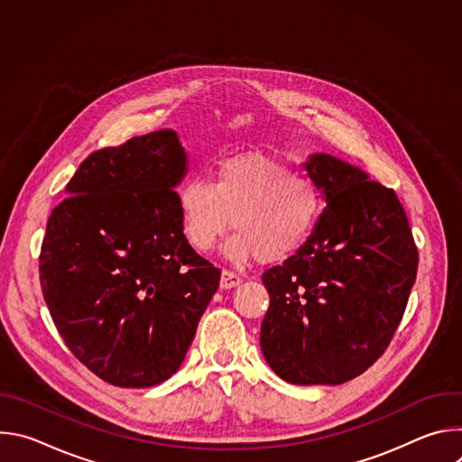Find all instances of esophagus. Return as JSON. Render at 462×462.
I'll list each match as a JSON object with an SVG mask.
<instances>
[{"mask_svg":"<svg viewBox=\"0 0 462 462\" xmlns=\"http://www.w3.org/2000/svg\"><path fill=\"white\" fill-rule=\"evenodd\" d=\"M243 282V278L232 271H223L221 273V289H232L237 287Z\"/></svg>","mask_w":462,"mask_h":462,"instance_id":"obj_1","label":"esophagus"}]
</instances>
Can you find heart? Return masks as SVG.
<instances>
[{"mask_svg": "<svg viewBox=\"0 0 462 462\" xmlns=\"http://www.w3.org/2000/svg\"><path fill=\"white\" fill-rule=\"evenodd\" d=\"M177 208L182 234L197 252H210L234 217L237 232L226 245L228 255L278 263L310 236L321 212V193L314 180L291 173L276 159L243 153L219 161L210 180H184Z\"/></svg>", "mask_w": 462, "mask_h": 462, "instance_id": "heart-1", "label": "heart"}]
</instances>
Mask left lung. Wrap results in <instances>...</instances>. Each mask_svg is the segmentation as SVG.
Here are the masks:
<instances>
[{
    "mask_svg": "<svg viewBox=\"0 0 462 462\" xmlns=\"http://www.w3.org/2000/svg\"><path fill=\"white\" fill-rule=\"evenodd\" d=\"M325 195L307 243L263 273L261 351L291 383H344L387 349L417 278L419 250L397 193L337 157L305 162Z\"/></svg>",
    "mask_w": 462,
    "mask_h": 462,
    "instance_id": "1",
    "label": "left lung"
}]
</instances>
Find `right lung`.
I'll return each instance as SVG.
<instances>
[{
  "label": "right lung",
  "mask_w": 462,
  "mask_h": 462,
  "mask_svg": "<svg viewBox=\"0 0 462 462\" xmlns=\"http://www.w3.org/2000/svg\"><path fill=\"white\" fill-rule=\"evenodd\" d=\"M173 129L91 153L47 221L43 300L60 337L98 378L150 387L182 364L221 271L186 241Z\"/></svg>",
  "instance_id": "add662e5"
}]
</instances>
